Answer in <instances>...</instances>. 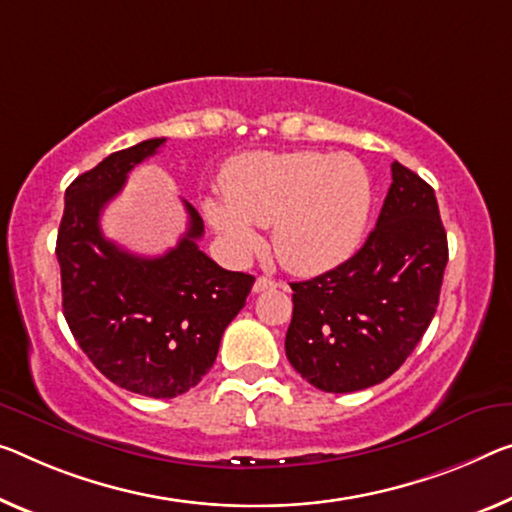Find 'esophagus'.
<instances>
[{
  "label": "esophagus",
  "mask_w": 512,
  "mask_h": 512,
  "mask_svg": "<svg viewBox=\"0 0 512 512\" xmlns=\"http://www.w3.org/2000/svg\"><path fill=\"white\" fill-rule=\"evenodd\" d=\"M277 286H279L277 281H272V279H267V277H258L254 281V293H263V290H272V288H277Z\"/></svg>",
  "instance_id": "34e87169"
}]
</instances>
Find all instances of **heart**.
Masks as SVG:
<instances>
[{"label": "heart", "mask_w": 512, "mask_h": 512, "mask_svg": "<svg viewBox=\"0 0 512 512\" xmlns=\"http://www.w3.org/2000/svg\"><path fill=\"white\" fill-rule=\"evenodd\" d=\"M224 201L203 212L233 254L258 245L254 226H272V247L288 270L320 274L361 247L371 217L373 187L364 164L318 151L245 153L229 162Z\"/></svg>", "instance_id": "obj_1"}]
</instances>
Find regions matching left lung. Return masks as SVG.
I'll list each match as a JSON object with an SVG mask.
<instances>
[{
  "label": "left lung",
  "instance_id": "left-lung-1",
  "mask_svg": "<svg viewBox=\"0 0 512 512\" xmlns=\"http://www.w3.org/2000/svg\"><path fill=\"white\" fill-rule=\"evenodd\" d=\"M375 229L355 256L290 283L286 357L327 393L368 389L396 373L426 334L448 261L435 190L400 162Z\"/></svg>",
  "mask_w": 512,
  "mask_h": 512
}]
</instances>
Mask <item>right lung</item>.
Returning <instances> with one entry per match:
<instances>
[{"mask_svg": "<svg viewBox=\"0 0 512 512\" xmlns=\"http://www.w3.org/2000/svg\"><path fill=\"white\" fill-rule=\"evenodd\" d=\"M164 141L116 151L77 176L57 235L64 316L75 341L107 380L148 398H174L201 382L254 286L251 274L224 270L199 249L203 219L187 201L190 224L167 254L135 256L102 235V208Z\"/></svg>", "mask_w": 512, "mask_h": 512, "instance_id": "obj_1", "label": "right lung"}]
</instances>
